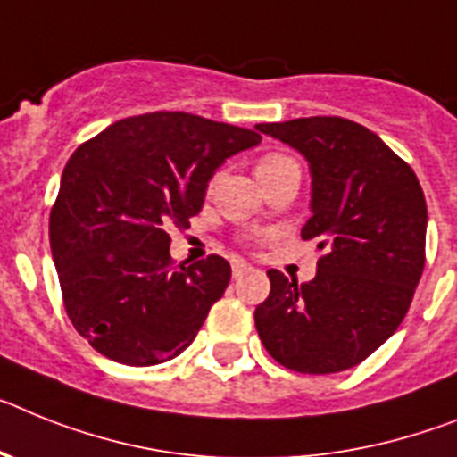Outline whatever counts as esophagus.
<instances>
[{
  "label": "esophagus",
  "mask_w": 457,
  "mask_h": 457,
  "mask_svg": "<svg viewBox=\"0 0 457 457\" xmlns=\"http://www.w3.org/2000/svg\"><path fill=\"white\" fill-rule=\"evenodd\" d=\"M245 271H251V267H248V264H245V262H234V264H232V273H234V278L244 276Z\"/></svg>",
  "instance_id": "obj_1"
}]
</instances>
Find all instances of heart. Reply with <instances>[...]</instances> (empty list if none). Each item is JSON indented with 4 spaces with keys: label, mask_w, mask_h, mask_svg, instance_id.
Instances as JSON below:
<instances>
[{
    "label": "heart",
    "mask_w": 457,
    "mask_h": 457,
    "mask_svg": "<svg viewBox=\"0 0 457 457\" xmlns=\"http://www.w3.org/2000/svg\"><path fill=\"white\" fill-rule=\"evenodd\" d=\"M287 165H295V161L289 156H285V154H278V152H267L262 154L260 158H257V165H255V174L257 179H267V177H271V174L280 172L283 168H287ZM218 179H220V172H216L209 179V190H213V186L218 184Z\"/></svg>",
    "instance_id": "obj_1"
}]
</instances>
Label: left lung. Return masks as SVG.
<instances>
[{
	"mask_svg": "<svg viewBox=\"0 0 457 457\" xmlns=\"http://www.w3.org/2000/svg\"><path fill=\"white\" fill-rule=\"evenodd\" d=\"M257 130L295 146L312 172V216L301 239L320 260L311 283L267 271L255 308L269 354L295 372L359 366L404 320L426 267L428 206L414 170L366 126L305 117Z\"/></svg>",
	"mask_w": 457,
	"mask_h": 457,
	"instance_id": "1",
	"label": "left lung"
}]
</instances>
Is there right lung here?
I'll use <instances>...</instances> for the list:
<instances>
[{
  "label": "right lung",
  "instance_id": "right-lung-1",
  "mask_svg": "<svg viewBox=\"0 0 457 457\" xmlns=\"http://www.w3.org/2000/svg\"><path fill=\"white\" fill-rule=\"evenodd\" d=\"M262 135L188 112H146L82 142L50 209V248L66 315L98 354L156 366L181 354L232 269L220 255L186 267L170 228H190L213 170Z\"/></svg>",
  "mask_w": 457,
  "mask_h": 457
}]
</instances>
